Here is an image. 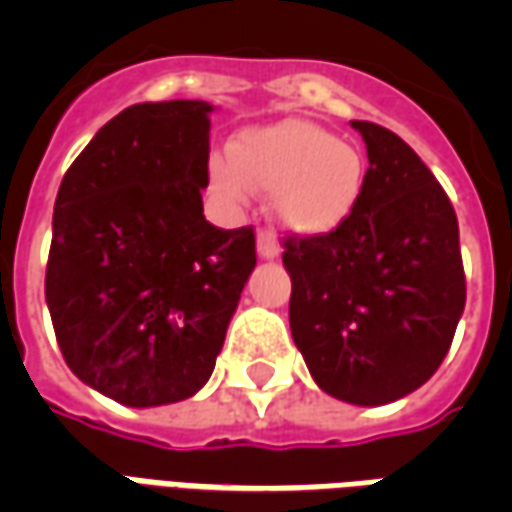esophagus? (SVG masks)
I'll return each instance as SVG.
<instances>
[{"label":"esophagus","instance_id":"1","mask_svg":"<svg viewBox=\"0 0 512 512\" xmlns=\"http://www.w3.org/2000/svg\"><path fill=\"white\" fill-rule=\"evenodd\" d=\"M257 255L263 257V260H277L279 244L268 233H260L257 235Z\"/></svg>","mask_w":512,"mask_h":512}]
</instances>
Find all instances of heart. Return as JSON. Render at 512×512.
<instances>
[{"label": "heart", "mask_w": 512, "mask_h": 512, "mask_svg": "<svg viewBox=\"0 0 512 512\" xmlns=\"http://www.w3.org/2000/svg\"><path fill=\"white\" fill-rule=\"evenodd\" d=\"M365 158L354 145L310 120H279L246 128L230 158L211 161V186L230 208H244L252 191L271 194V219L301 238L337 233L354 216L365 191Z\"/></svg>", "instance_id": "heart-1"}]
</instances>
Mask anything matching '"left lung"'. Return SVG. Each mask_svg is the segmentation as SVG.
<instances>
[{
  "label": "left lung",
  "mask_w": 512,
  "mask_h": 512,
  "mask_svg": "<svg viewBox=\"0 0 512 512\" xmlns=\"http://www.w3.org/2000/svg\"><path fill=\"white\" fill-rule=\"evenodd\" d=\"M370 158L337 233L288 238L290 332L326 395L384 406L425 384L466 304L458 219L422 158L389 128L351 120Z\"/></svg>",
  "instance_id": "obj_1"
}]
</instances>
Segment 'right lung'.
Masks as SVG:
<instances>
[{
    "label": "right lung",
    "instance_id": "right-lung-1",
    "mask_svg": "<svg viewBox=\"0 0 512 512\" xmlns=\"http://www.w3.org/2000/svg\"><path fill=\"white\" fill-rule=\"evenodd\" d=\"M208 101L134 104L90 139L57 191L46 304L73 376L131 408L197 395L246 279L252 227L202 213Z\"/></svg>",
    "mask_w": 512,
    "mask_h": 512
}]
</instances>
